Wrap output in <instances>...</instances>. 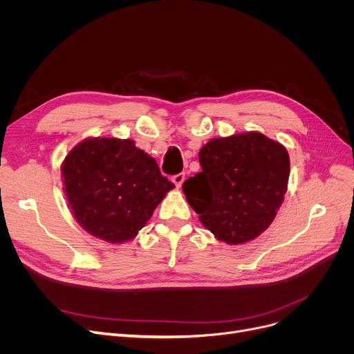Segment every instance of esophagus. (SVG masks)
<instances>
[{"label": "esophagus", "instance_id": "obj_1", "mask_svg": "<svg viewBox=\"0 0 354 354\" xmlns=\"http://www.w3.org/2000/svg\"><path fill=\"white\" fill-rule=\"evenodd\" d=\"M183 180H185V175H183V174H178V175H175V176L172 178V182L175 183L176 188H180V187H182Z\"/></svg>", "mask_w": 354, "mask_h": 354}]
</instances>
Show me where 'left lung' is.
<instances>
[{"mask_svg": "<svg viewBox=\"0 0 354 354\" xmlns=\"http://www.w3.org/2000/svg\"><path fill=\"white\" fill-rule=\"evenodd\" d=\"M202 172L182 185L201 224L228 245L245 244L274 221L287 192V149L259 132L211 139L199 151Z\"/></svg>", "mask_w": 354, "mask_h": 354, "instance_id": "left-lung-1", "label": "left lung"}]
</instances>
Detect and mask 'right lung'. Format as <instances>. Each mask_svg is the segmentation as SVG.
<instances>
[{
	"label": "right lung",
	"mask_w": 354,
	"mask_h": 354,
	"mask_svg": "<svg viewBox=\"0 0 354 354\" xmlns=\"http://www.w3.org/2000/svg\"><path fill=\"white\" fill-rule=\"evenodd\" d=\"M62 175L74 219L110 244L133 239L175 188L132 139L82 140L64 158Z\"/></svg>",
	"instance_id": "1"
}]
</instances>
